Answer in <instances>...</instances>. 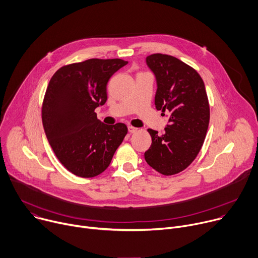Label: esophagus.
I'll list each match as a JSON object with an SVG mask.
<instances>
[{
	"instance_id": "esophagus-1",
	"label": "esophagus",
	"mask_w": 258,
	"mask_h": 258,
	"mask_svg": "<svg viewBox=\"0 0 258 258\" xmlns=\"http://www.w3.org/2000/svg\"><path fill=\"white\" fill-rule=\"evenodd\" d=\"M139 131V128H137V127H134V126H128V132L131 133V134H135V133H137Z\"/></svg>"
}]
</instances>
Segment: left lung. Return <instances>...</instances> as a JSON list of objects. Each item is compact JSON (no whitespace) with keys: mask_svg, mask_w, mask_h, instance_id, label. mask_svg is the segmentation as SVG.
<instances>
[{"mask_svg":"<svg viewBox=\"0 0 258 258\" xmlns=\"http://www.w3.org/2000/svg\"><path fill=\"white\" fill-rule=\"evenodd\" d=\"M155 74V107L170 112L169 124L161 136L149 128L152 143L145 160L158 173L171 176L185 170L196 159L207 135L210 105L205 83L196 70L172 55H148Z\"/></svg>","mask_w":258,"mask_h":258,"instance_id":"left-lung-1","label":"left lung"}]
</instances>
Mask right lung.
I'll return each mask as SVG.
<instances>
[{
	"label": "right lung",
	"instance_id": "right-lung-1",
	"mask_svg": "<svg viewBox=\"0 0 258 258\" xmlns=\"http://www.w3.org/2000/svg\"><path fill=\"white\" fill-rule=\"evenodd\" d=\"M126 63L120 58H90L66 64L46 89L42 104L46 137L59 162L78 177L102 174L127 134L124 123L104 124L95 112L107 101L110 77Z\"/></svg>",
	"mask_w": 258,
	"mask_h": 258
}]
</instances>
